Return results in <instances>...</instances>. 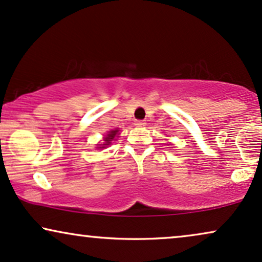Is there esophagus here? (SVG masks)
Here are the masks:
<instances>
[{
	"instance_id": "obj_1",
	"label": "esophagus",
	"mask_w": 262,
	"mask_h": 262,
	"mask_svg": "<svg viewBox=\"0 0 262 262\" xmlns=\"http://www.w3.org/2000/svg\"><path fill=\"white\" fill-rule=\"evenodd\" d=\"M145 124H146L145 123V121H140V120L135 121V125H137V127H144Z\"/></svg>"
}]
</instances>
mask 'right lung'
<instances>
[{
	"label": "right lung",
	"mask_w": 262,
	"mask_h": 262,
	"mask_svg": "<svg viewBox=\"0 0 262 262\" xmlns=\"http://www.w3.org/2000/svg\"><path fill=\"white\" fill-rule=\"evenodd\" d=\"M117 132H118V130H111V132H110V133H108V134H107V137H106V138H105V142H106V144H104V146H105V145H108V144H110V142H111V140H112V139H114V138H115V135H116V134H117ZM104 146H102V147H104Z\"/></svg>",
	"instance_id": "1"
}]
</instances>
